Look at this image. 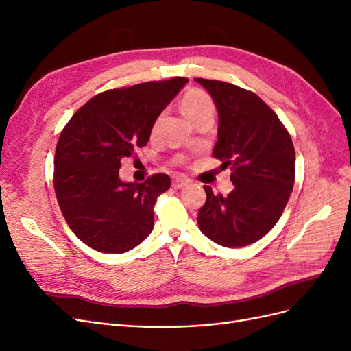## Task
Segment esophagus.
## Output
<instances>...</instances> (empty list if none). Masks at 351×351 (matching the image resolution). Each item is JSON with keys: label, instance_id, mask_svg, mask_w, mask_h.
<instances>
[{"label": "esophagus", "instance_id": "34e87169", "mask_svg": "<svg viewBox=\"0 0 351 351\" xmlns=\"http://www.w3.org/2000/svg\"><path fill=\"white\" fill-rule=\"evenodd\" d=\"M187 183H189V180H186V178H182V177H174V178H173V183H171V186H173L174 189H182V187L187 186Z\"/></svg>", "mask_w": 351, "mask_h": 351}]
</instances>
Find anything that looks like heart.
<instances>
[{"label":"heart","instance_id":"1","mask_svg":"<svg viewBox=\"0 0 351 351\" xmlns=\"http://www.w3.org/2000/svg\"><path fill=\"white\" fill-rule=\"evenodd\" d=\"M182 111L190 121H195L202 115H214L215 105L206 92L200 89H190L182 98Z\"/></svg>","mask_w":351,"mask_h":351}]
</instances>
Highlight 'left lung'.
<instances>
[{"instance_id":"1","label":"left lung","mask_w":351,"mask_h":351,"mask_svg":"<svg viewBox=\"0 0 351 351\" xmlns=\"http://www.w3.org/2000/svg\"><path fill=\"white\" fill-rule=\"evenodd\" d=\"M218 111L214 158L232 169L228 196L209 186L197 226L224 247H244L261 240L277 224L294 186L295 152L282 123L258 95L236 84L195 79Z\"/></svg>"}]
</instances>
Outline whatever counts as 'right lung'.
Listing matches in <instances>:
<instances>
[{
    "label": "right lung",
    "mask_w": 351,
    "mask_h": 351,
    "mask_svg": "<svg viewBox=\"0 0 351 351\" xmlns=\"http://www.w3.org/2000/svg\"><path fill=\"white\" fill-rule=\"evenodd\" d=\"M187 82L174 77L99 93L61 132L56 195L69 227L89 247L125 253L151 234L155 200L169 189V177L127 183L119 169L124 156L147 143L159 114Z\"/></svg>",
    "instance_id": "right-lung-1"
}]
</instances>
